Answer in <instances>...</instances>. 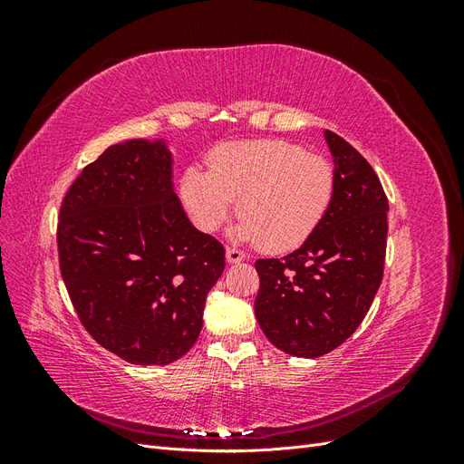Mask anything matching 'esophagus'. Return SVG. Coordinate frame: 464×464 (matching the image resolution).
Masks as SVG:
<instances>
[{"instance_id":"34e87169","label":"esophagus","mask_w":464,"mask_h":464,"mask_svg":"<svg viewBox=\"0 0 464 464\" xmlns=\"http://www.w3.org/2000/svg\"><path fill=\"white\" fill-rule=\"evenodd\" d=\"M246 259V256L242 254L240 249H234V247H227V261L230 263V265H234V263H242Z\"/></svg>"}]
</instances>
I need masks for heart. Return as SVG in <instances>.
Masks as SVG:
<instances>
[{
	"label": "heart",
	"instance_id": "1",
	"mask_svg": "<svg viewBox=\"0 0 464 464\" xmlns=\"http://www.w3.org/2000/svg\"><path fill=\"white\" fill-rule=\"evenodd\" d=\"M178 195L205 234L222 227L237 198L234 240L285 254L302 246L325 218L334 170L323 157L280 139L228 143L210 154L208 170L199 164L186 168Z\"/></svg>",
	"mask_w": 464,
	"mask_h": 464
}]
</instances>
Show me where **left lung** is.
Segmentation results:
<instances>
[{"instance_id":"obj_1","label":"left lung","mask_w":464,"mask_h":464,"mask_svg":"<svg viewBox=\"0 0 464 464\" xmlns=\"http://www.w3.org/2000/svg\"><path fill=\"white\" fill-rule=\"evenodd\" d=\"M334 195L315 232L283 259H259L256 317L290 356L341 346L366 317L383 278L389 203L377 174L343 137L325 130Z\"/></svg>"}]
</instances>
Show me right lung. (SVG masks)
Listing matches in <instances>:
<instances>
[{
    "label": "right lung",
    "mask_w": 464,
    "mask_h": 464,
    "mask_svg": "<svg viewBox=\"0 0 464 464\" xmlns=\"http://www.w3.org/2000/svg\"><path fill=\"white\" fill-rule=\"evenodd\" d=\"M164 139L108 147L65 193L60 269L92 339L137 366H166L198 341L224 247L189 222Z\"/></svg>",
    "instance_id": "right-lung-1"
}]
</instances>
